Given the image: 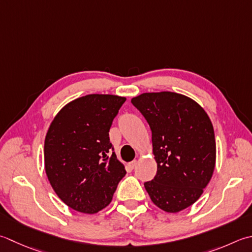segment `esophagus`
Returning <instances> with one entry per match:
<instances>
[{"instance_id":"esophagus-1","label":"esophagus","mask_w":252,"mask_h":252,"mask_svg":"<svg viewBox=\"0 0 252 252\" xmlns=\"http://www.w3.org/2000/svg\"><path fill=\"white\" fill-rule=\"evenodd\" d=\"M136 165H137V161H136V160H133V161H131L130 164L127 165V166L130 167V169H134L135 167H136Z\"/></svg>"}]
</instances>
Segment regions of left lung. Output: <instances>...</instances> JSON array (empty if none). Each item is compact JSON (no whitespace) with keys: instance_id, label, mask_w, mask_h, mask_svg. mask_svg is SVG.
<instances>
[{"instance_id":"1","label":"left lung","mask_w":252,"mask_h":252,"mask_svg":"<svg viewBox=\"0 0 252 252\" xmlns=\"http://www.w3.org/2000/svg\"><path fill=\"white\" fill-rule=\"evenodd\" d=\"M132 105L149 123L157 162L154 179L144 182L153 203L169 213L192 205L213 175L214 129L203 108L171 92L145 93Z\"/></svg>"}]
</instances>
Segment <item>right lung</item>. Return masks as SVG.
Returning <instances> with one entry per match:
<instances>
[{
	"instance_id": "1",
	"label": "right lung",
	"mask_w": 252,
	"mask_h": 252,
	"mask_svg": "<svg viewBox=\"0 0 252 252\" xmlns=\"http://www.w3.org/2000/svg\"><path fill=\"white\" fill-rule=\"evenodd\" d=\"M126 98L86 95L64 106L44 140V168L54 192L71 209L94 214L110 203L126 171L109 139Z\"/></svg>"
}]
</instances>
